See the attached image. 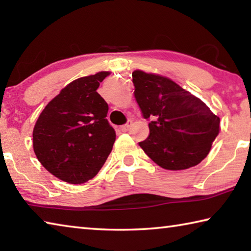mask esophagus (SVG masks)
Returning <instances> with one entry per match:
<instances>
[{
	"label": "esophagus",
	"instance_id": "esophagus-1",
	"mask_svg": "<svg viewBox=\"0 0 251 251\" xmlns=\"http://www.w3.org/2000/svg\"><path fill=\"white\" fill-rule=\"evenodd\" d=\"M131 125H133V122H131V121H128V122L126 123L125 125L121 126V130H122V131H127V130H128V129L130 128Z\"/></svg>",
	"mask_w": 251,
	"mask_h": 251
}]
</instances>
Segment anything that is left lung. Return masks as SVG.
<instances>
[{"mask_svg": "<svg viewBox=\"0 0 251 251\" xmlns=\"http://www.w3.org/2000/svg\"><path fill=\"white\" fill-rule=\"evenodd\" d=\"M134 95L150 135L139 146L169 171L194 167L209 152L220 120L209 107L165 76L134 71Z\"/></svg>", "mask_w": 251, "mask_h": 251, "instance_id": "obj_1", "label": "left lung"}]
</instances>
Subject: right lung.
Here are the masks:
<instances>
[{
  "label": "right lung",
  "instance_id": "right-lung-1",
  "mask_svg": "<svg viewBox=\"0 0 251 251\" xmlns=\"http://www.w3.org/2000/svg\"><path fill=\"white\" fill-rule=\"evenodd\" d=\"M109 72L73 80L45 106L33 129V148L52 175L83 184L97 175L112 151L115 130L108 105L96 92Z\"/></svg>",
  "mask_w": 251,
  "mask_h": 251
}]
</instances>
